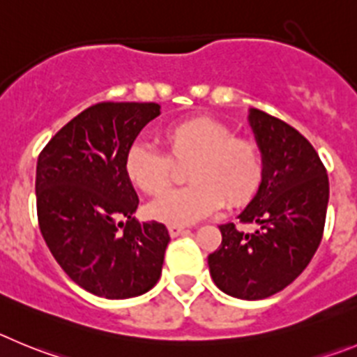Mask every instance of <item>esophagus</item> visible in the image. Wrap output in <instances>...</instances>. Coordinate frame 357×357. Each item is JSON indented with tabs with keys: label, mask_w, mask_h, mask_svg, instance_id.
Wrapping results in <instances>:
<instances>
[{
	"label": "esophagus",
	"mask_w": 357,
	"mask_h": 357,
	"mask_svg": "<svg viewBox=\"0 0 357 357\" xmlns=\"http://www.w3.org/2000/svg\"><path fill=\"white\" fill-rule=\"evenodd\" d=\"M185 227L183 226H169V234H171L172 238H176V236H179V234L185 233Z\"/></svg>",
	"instance_id": "34e87169"
}]
</instances>
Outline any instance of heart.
I'll use <instances>...</instances> for the list:
<instances>
[{
    "label": "heart",
    "mask_w": 357,
    "mask_h": 357,
    "mask_svg": "<svg viewBox=\"0 0 357 357\" xmlns=\"http://www.w3.org/2000/svg\"><path fill=\"white\" fill-rule=\"evenodd\" d=\"M165 155L146 144H133L124 156V172L139 190L151 197L165 194L177 169L189 165L191 183L149 206V215L171 226H190L226 204L247 206L265 181V158L259 144L236 137L222 121L188 117L160 133Z\"/></svg>",
    "instance_id": "obj_1"
}]
</instances>
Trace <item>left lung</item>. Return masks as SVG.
Returning a JSON list of instances; mask_svg holds the SVG:
<instances>
[{
    "mask_svg": "<svg viewBox=\"0 0 357 357\" xmlns=\"http://www.w3.org/2000/svg\"><path fill=\"white\" fill-rule=\"evenodd\" d=\"M249 119L265 158V181L238 218L258 229L218 226L222 243L208 256V266L224 294L258 301L287 288L319 249L329 178L319 153L295 128L261 110H250Z\"/></svg>",
    "mask_w": 357,
    "mask_h": 357,
    "instance_id": "left-lung-1",
    "label": "left lung"
}]
</instances>
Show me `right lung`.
I'll return each mask as SVG.
<instances>
[{"instance_id":"right-lung-1","label":"right lung","mask_w":357,"mask_h":357,"mask_svg":"<svg viewBox=\"0 0 357 357\" xmlns=\"http://www.w3.org/2000/svg\"><path fill=\"white\" fill-rule=\"evenodd\" d=\"M158 115L156 102H98L38 155V229L63 272L98 297H137L162 274L171 236L162 222L133 217L139 197L124 172L126 151Z\"/></svg>"}]
</instances>
